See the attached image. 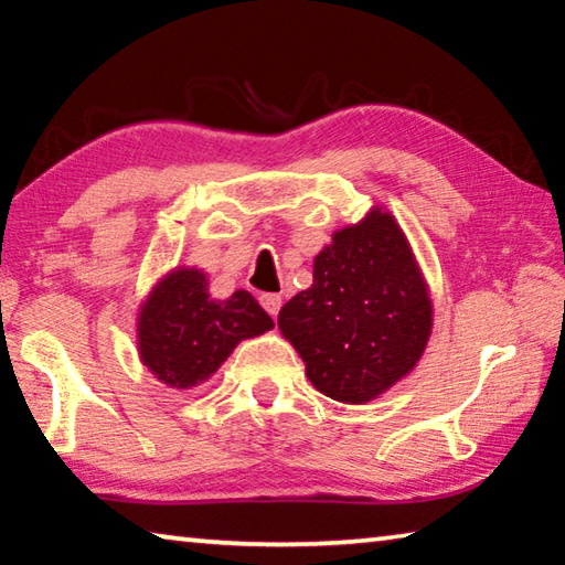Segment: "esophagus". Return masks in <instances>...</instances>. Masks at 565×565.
Returning a JSON list of instances; mask_svg holds the SVG:
<instances>
[{
	"label": "esophagus",
	"mask_w": 565,
	"mask_h": 565,
	"mask_svg": "<svg viewBox=\"0 0 565 565\" xmlns=\"http://www.w3.org/2000/svg\"><path fill=\"white\" fill-rule=\"evenodd\" d=\"M262 306L271 313V317H276L281 309V296L279 294H262Z\"/></svg>",
	"instance_id": "34e87169"
}]
</instances>
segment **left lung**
I'll return each mask as SVG.
<instances>
[{
    "instance_id": "left-lung-1",
    "label": "left lung",
    "mask_w": 565,
    "mask_h": 565,
    "mask_svg": "<svg viewBox=\"0 0 565 565\" xmlns=\"http://www.w3.org/2000/svg\"><path fill=\"white\" fill-rule=\"evenodd\" d=\"M431 323L414 252L381 209L333 234L313 259V284L279 311V329L313 388L341 404H363L404 379L424 353Z\"/></svg>"
}]
</instances>
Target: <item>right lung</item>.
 Here are the masks:
<instances>
[{
  "instance_id": "right-lung-1",
  "label": "right lung",
  "mask_w": 565,
  "mask_h": 565,
  "mask_svg": "<svg viewBox=\"0 0 565 565\" xmlns=\"http://www.w3.org/2000/svg\"><path fill=\"white\" fill-rule=\"evenodd\" d=\"M271 327V317L252 294L238 289L226 301L212 299L206 274L181 266L141 306L139 356L159 381L191 388L212 376L238 341Z\"/></svg>"
}]
</instances>
